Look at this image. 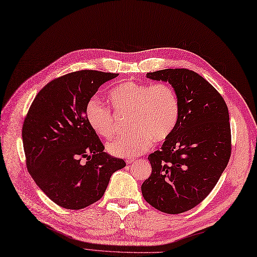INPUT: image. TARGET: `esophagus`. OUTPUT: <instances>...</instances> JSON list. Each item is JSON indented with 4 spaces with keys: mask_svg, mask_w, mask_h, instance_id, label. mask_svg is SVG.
<instances>
[{
    "mask_svg": "<svg viewBox=\"0 0 257 257\" xmlns=\"http://www.w3.org/2000/svg\"><path fill=\"white\" fill-rule=\"evenodd\" d=\"M134 161H135V158H127L126 159V163L127 164H131L132 162H134Z\"/></svg>",
    "mask_w": 257,
    "mask_h": 257,
    "instance_id": "34e87169",
    "label": "esophagus"
}]
</instances>
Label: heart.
Masks as SVG:
<instances>
[{
	"label": "heart",
	"instance_id": "1",
	"mask_svg": "<svg viewBox=\"0 0 257 257\" xmlns=\"http://www.w3.org/2000/svg\"><path fill=\"white\" fill-rule=\"evenodd\" d=\"M109 99L118 112L131 113L130 128L134 130L108 143L110 154L135 157L147 151L153 141L163 142L175 131L180 116V103L176 91L167 83L126 81L109 93ZM88 125L102 138L116 132L113 111L99 99L92 97L84 111Z\"/></svg>",
	"mask_w": 257,
	"mask_h": 257
}]
</instances>
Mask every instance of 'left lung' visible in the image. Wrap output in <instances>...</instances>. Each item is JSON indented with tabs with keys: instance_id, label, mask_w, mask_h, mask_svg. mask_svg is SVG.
<instances>
[{
	"instance_id": "obj_1",
	"label": "left lung",
	"mask_w": 257,
	"mask_h": 257,
	"mask_svg": "<svg viewBox=\"0 0 257 257\" xmlns=\"http://www.w3.org/2000/svg\"><path fill=\"white\" fill-rule=\"evenodd\" d=\"M146 77L172 84L180 116L173 135L148 157L153 172L142 194L157 210L180 214L203 201L229 163V111L213 85L191 70L166 69Z\"/></svg>"
}]
</instances>
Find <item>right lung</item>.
<instances>
[{"label": "right lung", "mask_w": 257, "mask_h": 257, "mask_svg": "<svg viewBox=\"0 0 257 257\" xmlns=\"http://www.w3.org/2000/svg\"><path fill=\"white\" fill-rule=\"evenodd\" d=\"M117 76L93 70L63 75L37 94L27 112L22 128L27 170L61 207L80 210L98 201L112 174L126 166L104 153L84 116L89 99Z\"/></svg>", "instance_id": "obj_1"}]
</instances>
